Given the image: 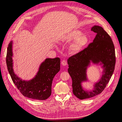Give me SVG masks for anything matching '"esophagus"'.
<instances>
[{"label": "esophagus", "instance_id": "obj_1", "mask_svg": "<svg viewBox=\"0 0 122 122\" xmlns=\"http://www.w3.org/2000/svg\"><path fill=\"white\" fill-rule=\"evenodd\" d=\"M61 64H62V65L63 66H66V64H67L66 61V60H62V62H61Z\"/></svg>", "mask_w": 122, "mask_h": 122}]
</instances>
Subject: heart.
<instances>
[{
    "label": "heart",
    "instance_id": "heart-1",
    "mask_svg": "<svg viewBox=\"0 0 122 122\" xmlns=\"http://www.w3.org/2000/svg\"><path fill=\"white\" fill-rule=\"evenodd\" d=\"M82 36V33L79 30H74L72 31L65 39V41H72L77 40L75 43L72 46V50L74 53H78L82 47L86 45L88 41L86 37Z\"/></svg>",
    "mask_w": 122,
    "mask_h": 122
}]
</instances>
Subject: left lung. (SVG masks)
<instances>
[{
	"instance_id": "left-lung-1",
	"label": "left lung",
	"mask_w": 122,
	"mask_h": 122,
	"mask_svg": "<svg viewBox=\"0 0 122 122\" xmlns=\"http://www.w3.org/2000/svg\"><path fill=\"white\" fill-rule=\"evenodd\" d=\"M91 30L97 33L93 42L67 59L68 72L72 81L73 93L81 100L102 93L113 73L116 61L114 46L109 34L98 25L93 26ZM90 61L94 63L101 61L104 67V74L101 80L95 85L94 89L86 92L82 89L81 83L86 79V71Z\"/></svg>"
}]
</instances>
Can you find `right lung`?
<instances>
[{
	"label": "right lung",
	"mask_w": 122,
	"mask_h": 122,
	"mask_svg": "<svg viewBox=\"0 0 122 122\" xmlns=\"http://www.w3.org/2000/svg\"><path fill=\"white\" fill-rule=\"evenodd\" d=\"M12 56L11 41L7 48L6 63L11 78L17 89L25 97L38 100L47 99L51 95L53 79L60 71V58L46 59L41 64L36 77L31 81H25L21 80L14 73Z\"/></svg>",
	"instance_id": "add662e5"
}]
</instances>
